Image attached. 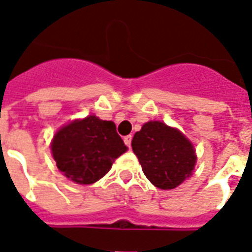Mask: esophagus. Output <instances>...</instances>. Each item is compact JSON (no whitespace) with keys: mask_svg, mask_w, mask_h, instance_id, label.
I'll use <instances>...</instances> for the list:
<instances>
[{"mask_svg":"<svg viewBox=\"0 0 252 252\" xmlns=\"http://www.w3.org/2000/svg\"><path fill=\"white\" fill-rule=\"evenodd\" d=\"M124 143H126L128 147L130 149V145H132V136H126L124 137Z\"/></svg>","mask_w":252,"mask_h":252,"instance_id":"obj_1","label":"esophagus"}]
</instances>
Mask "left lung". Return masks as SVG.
<instances>
[{"mask_svg": "<svg viewBox=\"0 0 252 252\" xmlns=\"http://www.w3.org/2000/svg\"><path fill=\"white\" fill-rule=\"evenodd\" d=\"M132 149L147 179L160 189L178 187L192 174L197 160L193 145L181 130L156 120L136 132Z\"/></svg>", "mask_w": 252, "mask_h": 252, "instance_id": "8db88e82", "label": "left lung"}]
</instances>
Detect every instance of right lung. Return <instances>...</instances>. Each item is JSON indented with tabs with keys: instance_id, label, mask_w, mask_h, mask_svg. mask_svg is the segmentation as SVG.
Masks as SVG:
<instances>
[{
	"instance_id": "right-lung-1",
	"label": "right lung",
	"mask_w": 252,
	"mask_h": 252,
	"mask_svg": "<svg viewBox=\"0 0 252 252\" xmlns=\"http://www.w3.org/2000/svg\"><path fill=\"white\" fill-rule=\"evenodd\" d=\"M126 150L115 124L96 115L61 126L51 142L59 170L79 185H92L102 178Z\"/></svg>"
}]
</instances>
